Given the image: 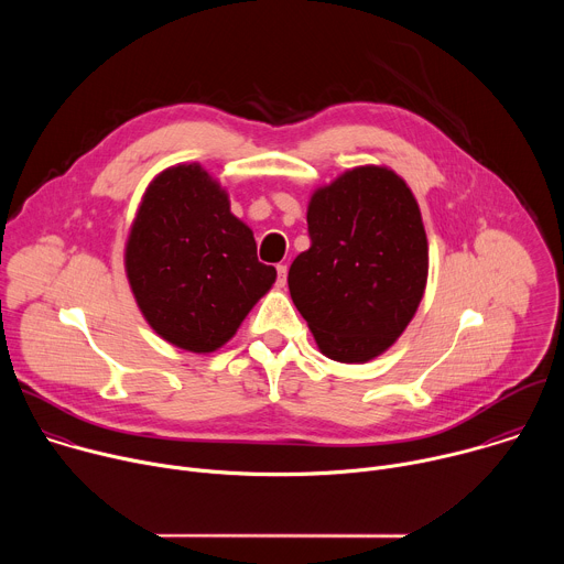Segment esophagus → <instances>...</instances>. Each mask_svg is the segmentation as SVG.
Here are the masks:
<instances>
[{
	"label": "esophagus",
	"instance_id": "34e87169",
	"mask_svg": "<svg viewBox=\"0 0 564 564\" xmlns=\"http://www.w3.org/2000/svg\"><path fill=\"white\" fill-rule=\"evenodd\" d=\"M276 274H279V279H276V285L279 288H285V283H288V265H276Z\"/></svg>",
	"mask_w": 564,
	"mask_h": 564
}]
</instances>
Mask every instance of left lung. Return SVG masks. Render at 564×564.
<instances>
[{
  "instance_id": "left-lung-1",
  "label": "left lung",
  "mask_w": 564,
  "mask_h": 564,
  "mask_svg": "<svg viewBox=\"0 0 564 564\" xmlns=\"http://www.w3.org/2000/svg\"><path fill=\"white\" fill-rule=\"evenodd\" d=\"M307 234L288 285L318 350L341 364L379 357L426 288L429 243L413 192L386 167L350 170L312 194Z\"/></svg>"
}]
</instances>
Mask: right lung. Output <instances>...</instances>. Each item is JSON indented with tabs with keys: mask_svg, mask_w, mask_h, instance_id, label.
Segmentation results:
<instances>
[{
	"mask_svg": "<svg viewBox=\"0 0 564 564\" xmlns=\"http://www.w3.org/2000/svg\"><path fill=\"white\" fill-rule=\"evenodd\" d=\"M124 268L149 326L189 352L227 344L276 279L225 189L196 163L170 167L147 187Z\"/></svg>",
	"mask_w": 564,
	"mask_h": 564,
	"instance_id": "obj_1",
	"label": "right lung"
}]
</instances>
